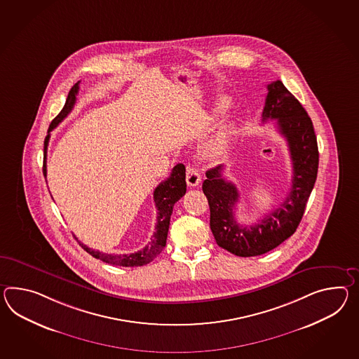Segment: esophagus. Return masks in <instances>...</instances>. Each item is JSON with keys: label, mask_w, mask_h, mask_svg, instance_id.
Instances as JSON below:
<instances>
[{"label": "esophagus", "mask_w": 359, "mask_h": 359, "mask_svg": "<svg viewBox=\"0 0 359 359\" xmlns=\"http://www.w3.org/2000/svg\"><path fill=\"white\" fill-rule=\"evenodd\" d=\"M185 180H187V184H188V187H197L200 182H201V175L198 174V171H197V168H194L192 166L187 167V175H185Z\"/></svg>", "instance_id": "1"}]
</instances>
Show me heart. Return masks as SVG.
<instances>
[{
    "label": "heart",
    "mask_w": 359,
    "mask_h": 359,
    "mask_svg": "<svg viewBox=\"0 0 359 359\" xmlns=\"http://www.w3.org/2000/svg\"><path fill=\"white\" fill-rule=\"evenodd\" d=\"M228 106H229V101L227 97H219L214 106V111L215 114H223L227 111ZM233 133V126L232 124H224L220 131L211 139V140L206 142L205 145V156L211 158V159H217L220 157L224 151V149L227 147L228 140Z\"/></svg>",
    "instance_id": "b5f03b06"
}]
</instances>
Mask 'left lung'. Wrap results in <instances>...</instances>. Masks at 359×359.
I'll return each mask as SVG.
<instances>
[{"instance_id":"8db88e82","label":"left lung","mask_w":359,"mask_h":359,"mask_svg":"<svg viewBox=\"0 0 359 359\" xmlns=\"http://www.w3.org/2000/svg\"><path fill=\"white\" fill-rule=\"evenodd\" d=\"M267 90L262 121H276L278 130L288 142L293 166L292 188L284 202L258 223L246 227L235 219L240 193L235 184L224 179L223 166L206 171L208 179L202 184L209 201L210 228L215 241L237 257L267 253L296 232L318 174V142L306 110L280 80L269 84Z\"/></svg>"}]
</instances>
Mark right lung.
Returning a JSON list of instances; mask_svg holds the SVG:
<instances>
[{
    "mask_svg": "<svg viewBox=\"0 0 359 359\" xmlns=\"http://www.w3.org/2000/svg\"><path fill=\"white\" fill-rule=\"evenodd\" d=\"M80 81H78L74 87L71 88L69 92V96L66 98V104L63 106L61 113L57 115L53 119L48 135L45 137L44 141V165H43V172L46 177V150H48V144L50 139V132L60 124V123L70 114L71 110L74 109V105L76 102V95L79 90ZM187 192V183H185V167L182 163L176 165L170 176L166 180H163L162 183L158 185L154 189V202H156V208H157V222H156V229L153 236L150 237V241L148 245L141 249L136 253L131 254H106L95 250L92 248H89L86 244L80 243L81 248L90 254L92 257H95L97 259H101L106 263L115 264V266H123V267H137V266H144L147 263L151 262L158 254L163 250V248L166 246L167 233H168V227H170V219L172 214V209L176 202L179 201L184 194Z\"/></svg>",
    "mask_w": 359,
    "mask_h": 359,
    "instance_id": "obj_1",
    "label": "right lung"
}]
</instances>
